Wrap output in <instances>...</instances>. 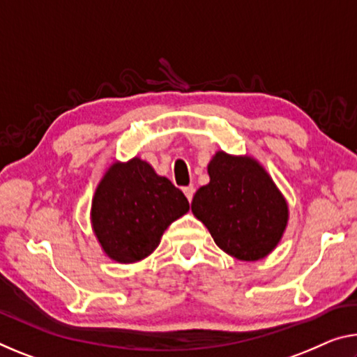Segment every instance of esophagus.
Wrapping results in <instances>:
<instances>
[{"mask_svg": "<svg viewBox=\"0 0 357 357\" xmlns=\"http://www.w3.org/2000/svg\"><path fill=\"white\" fill-rule=\"evenodd\" d=\"M183 192H184V195L188 197V200H189V203H190L192 199H194V194H195V188H194V185H185V188H183Z\"/></svg>", "mask_w": 357, "mask_h": 357, "instance_id": "1", "label": "esophagus"}]
</instances>
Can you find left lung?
<instances>
[{
  "label": "left lung",
  "instance_id": "1",
  "mask_svg": "<svg viewBox=\"0 0 357 357\" xmlns=\"http://www.w3.org/2000/svg\"><path fill=\"white\" fill-rule=\"evenodd\" d=\"M209 183L195 192L192 213L216 245L240 260H259L284 234L289 208L257 160L219 151L208 163Z\"/></svg>",
  "mask_w": 357,
  "mask_h": 357
}]
</instances>
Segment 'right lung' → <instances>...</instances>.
Here are the masks:
<instances>
[{"mask_svg":"<svg viewBox=\"0 0 357 357\" xmlns=\"http://www.w3.org/2000/svg\"><path fill=\"white\" fill-rule=\"evenodd\" d=\"M188 211L183 192L148 162L133 157L107 168L95 190L90 220L106 256L133 264L148 257L168 225Z\"/></svg>","mask_w":357,"mask_h":357,"instance_id":"add662e5","label":"right lung"}]
</instances>
